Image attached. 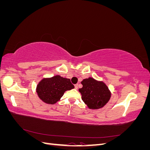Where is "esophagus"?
Returning <instances> with one entry per match:
<instances>
[{
	"label": "esophagus",
	"instance_id": "1",
	"mask_svg": "<svg viewBox=\"0 0 150 150\" xmlns=\"http://www.w3.org/2000/svg\"><path fill=\"white\" fill-rule=\"evenodd\" d=\"M74 87H75V89H78V84H75V85H74Z\"/></svg>",
	"mask_w": 150,
	"mask_h": 150
}]
</instances>
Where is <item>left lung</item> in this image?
Listing matches in <instances>:
<instances>
[{
  "label": "left lung",
  "instance_id": "8db88e82",
  "mask_svg": "<svg viewBox=\"0 0 150 150\" xmlns=\"http://www.w3.org/2000/svg\"><path fill=\"white\" fill-rule=\"evenodd\" d=\"M81 84L83 88L79 89L82 95V99L90 109L103 107L110 100L111 93L103 82L97 81L92 78L84 79Z\"/></svg>",
  "mask_w": 150,
  "mask_h": 150
}]
</instances>
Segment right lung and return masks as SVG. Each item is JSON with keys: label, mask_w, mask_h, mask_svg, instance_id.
<instances>
[{"label": "right lung", "mask_w": 150, "mask_h": 150, "mask_svg": "<svg viewBox=\"0 0 150 150\" xmlns=\"http://www.w3.org/2000/svg\"><path fill=\"white\" fill-rule=\"evenodd\" d=\"M74 88L69 79L60 76L51 78L43 79L37 86V93L39 98L44 103L53 104L57 102L67 90Z\"/></svg>", "instance_id": "1"}]
</instances>
